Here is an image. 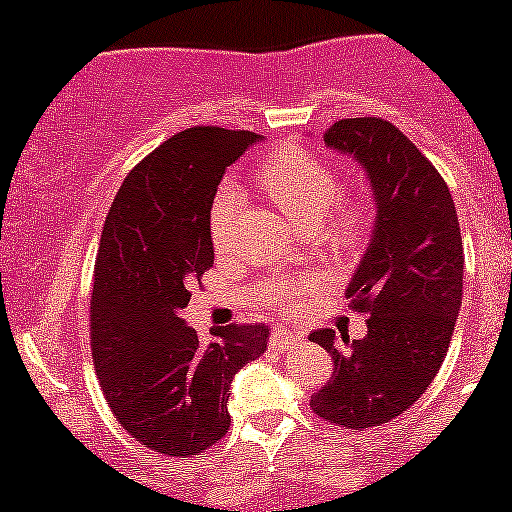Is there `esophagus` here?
Segmentation results:
<instances>
[{
  "instance_id": "34e87169",
  "label": "esophagus",
  "mask_w": 512,
  "mask_h": 512,
  "mask_svg": "<svg viewBox=\"0 0 512 512\" xmlns=\"http://www.w3.org/2000/svg\"><path fill=\"white\" fill-rule=\"evenodd\" d=\"M298 339H301L298 334L284 330V327H279V330L272 332V344L279 346V349H289V346L296 344Z\"/></svg>"
}]
</instances>
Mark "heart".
Here are the masks:
<instances>
[{"label":"heart","instance_id":"b5f03b06","mask_svg":"<svg viewBox=\"0 0 512 512\" xmlns=\"http://www.w3.org/2000/svg\"><path fill=\"white\" fill-rule=\"evenodd\" d=\"M260 185L279 209L301 228H315L325 218L327 236L337 245H351L361 236L366 214L356 199L339 195L342 182L337 170L308 151L281 149L264 161L260 170ZM240 207V192L236 185H223L214 197L209 211V236L216 252L231 245L233 223Z\"/></svg>","mask_w":512,"mask_h":512}]
</instances>
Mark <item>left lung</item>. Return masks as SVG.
<instances>
[{
  "mask_svg": "<svg viewBox=\"0 0 512 512\" xmlns=\"http://www.w3.org/2000/svg\"><path fill=\"white\" fill-rule=\"evenodd\" d=\"M325 144L366 170L375 223L346 286L351 308L368 313V334L351 344L334 330L310 334L334 361L310 404L358 431L407 411L436 378L460 313L464 250L448 185L392 122L339 120Z\"/></svg>",
  "mask_w": 512,
  "mask_h": 512,
  "instance_id": "8db88e82",
  "label": "left lung"
}]
</instances>
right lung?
I'll return each mask as SVG.
<instances>
[{
  "instance_id": "1",
  "label": "right lung",
  "mask_w": 512,
  "mask_h": 512,
  "mask_svg": "<svg viewBox=\"0 0 512 512\" xmlns=\"http://www.w3.org/2000/svg\"><path fill=\"white\" fill-rule=\"evenodd\" d=\"M255 132L190 127L122 182L105 219L91 296V351L115 419L146 448L190 457L231 426V380L267 351L269 327L228 325L209 344L182 320L214 264L209 211Z\"/></svg>"
}]
</instances>
